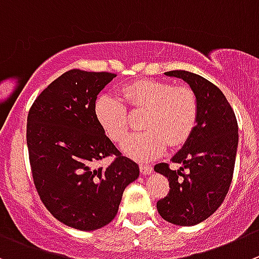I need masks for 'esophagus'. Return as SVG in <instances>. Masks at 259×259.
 Wrapping results in <instances>:
<instances>
[{
  "label": "esophagus",
  "instance_id": "obj_1",
  "mask_svg": "<svg viewBox=\"0 0 259 259\" xmlns=\"http://www.w3.org/2000/svg\"><path fill=\"white\" fill-rule=\"evenodd\" d=\"M140 171H141L142 176H147V174H150L152 171V166L147 164H141L140 165Z\"/></svg>",
  "mask_w": 259,
  "mask_h": 259
}]
</instances>
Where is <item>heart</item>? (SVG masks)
<instances>
[{
    "label": "heart",
    "mask_w": 259,
    "mask_h": 259,
    "mask_svg": "<svg viewBox=\"0 0 259 259\" xmlns=\"http://www.w3.org/2000/svg\"><path fill=\"white\" fill-rule=\"evenodd\" d=\"M125 105L132 110H146L142 127L146 131L130 135L122 145L127 156L149 161L160 156L166 145L178 147L191 137L197 118L198 102L188 86L170 82L139 80L120 91ZM95 117L104 134L113 142H122L130 127L127 107L114 95H102L95 102Z\"/></svg>",
    "instance_id": "heart-1"
}]
</instances>
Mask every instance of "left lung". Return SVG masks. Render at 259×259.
<instances>
[{"label":"left lung","mask_w":259,"mask_h":259,"mask_svg":"<svg viewBox=\"0 0 259 259\" xmlns=\"http://www.w3.org/2000/svg\"><path fill=\"white\" fill-rule=\"evenodd\" d=\"M166 76L183 78L197 97L198 118L191 137L171 159L182 164L155 165V171L168 178V194L156 208L168 223L193 226L210 218L223 203L233 181L238 147V122L223 91L211 81L188 71H169Z\"/></svg>","instance_id":"obj_1"}]
</instances>
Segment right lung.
<instances>
[{"label":"right lung","mask_w":259,"mask_h":259,"mask_svg":"<svg viewBox=\"0 0 259 259\" xmlns=\"http://www.w3.org/2000/svg\"><path fill=\"white\" fill-rule=\"evenodd\" d=\"M110 72L67 71L34 100L28 114L26 144L34 186L58 221L83 231L115 218L125 187L139 165L104 134L95 117L98 94L115 77ZM112 156L107 168L97 161Z\"/></svg>","instance_id":"right-lung-1"}]
</instances>
